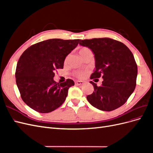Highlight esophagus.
Wrapping results in <instances>:
<instances>
[{
	"instance_id": "esophagus-1",
	"label": "esophagus",
	"mask_w": 153,
	"mask_h": 153,
	"mask_svg": "<svg viewBox=\"0 0 153 153\" xmlns=\"http://www.w3.org/2000/svg\"><path fill=\"white\" fill-rule=\"evenodd\" d=\"M75 84L76 85H82L83 84H84V82L81 81V80H76L75 82Z\"/></svg>"
}]
</instances>
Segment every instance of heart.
<instances>
[{"label": "heart", "mask_w": 153, "mask_h": 153, "mask_svg": "<svg viewBox=\"0 0 153 153\" xmlns=\"http://www.w3.org/2000/svg\"><path fill=\"white\" fill-rule=\"evenodd\" d=\"M90 50L89 48H87L86 47H84V48H82L80 51H79V53L80 54V55H82L84 53H85V52H88V51H89ZM87 71H80V70H78L75 71L74 73V75H75L76 77L78 78H82L85 76V75L86 74Z\"/></svg>", "instance_id": "b5f03b06"}]
</instances>
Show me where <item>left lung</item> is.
Segmentation results:
<instances>
[{
    "label": "left lung",
    "mask_w": 153,
    "mask_h": 153,
    "mask_svg": "<svg viewBox=\"0 0 153 153\" xmlns=\"http://www.w3.org/2000/svg\"><path fill=\"white\" fill-rule=\"evenodd\" d=\"M79 44L94 54L95 70L91 79L102 76L101 86L94 82V92L87 96L94 107L112 111L126 102L135 89L137 65L132 52L120 41L110 38L80 40Z\"/></svg>",
    "instance_id": "left-lung-1"
}]
</instances>
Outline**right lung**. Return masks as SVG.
Masks as SVG:
<instances>
[{"label":"right lung","instance_id":"1","mask_svg":"<svg viewBox=\"0 0 153 153\" xmlns=\"http://www.w3.org/2000/svg\"><path fill=\"white\" fill-rule=\"evenodd\" d=\"M80 39H50L30 46L18 60L15 78L22 100L39 113H49L59 108L68 96L73 80L55 82V72L62 69L67 55Z\"/></svg>","mask_w":153,"mask_h":153}]
</instances>
